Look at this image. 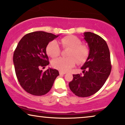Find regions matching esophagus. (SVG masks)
Instances as JSON below:
<instances>
[{
    "label": "esophagus",
    "instance_id": "34e87169",
    "mask_svg": "<svg viewBox=\"0 0 125 125\" xmlns=\"http://www.w3.org/2000/svg\"><path fill=\"white\" fill-rule=\"evenodd\" d=\"M66 74L65 72H61V71H60V72H59V74H60V75H64V74Z\"/></svg>",
    "mask_w": 125,
    "mask_h": 125
}]
</instances>
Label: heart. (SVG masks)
<instances>
[{"label": "heart", "instance_id": "obj_1", "mask_svg": "<svg viewBox=\"0 0 125 125\" xmlns=\"http://www.w3.org/2000/svg\"><path fill=\"white\" fill-rule=\"evenodd\" d=\"M59 42L63 48H70L67 53V58H58L53 60L52 64L55 69L67 72L76 63L85 62L89 55V49L87 45L81 44L82 42L75 36H66L59 40ZM47 53L52 58L58 56L61 52L59 44L53 40L50 42L47 47Z\"/></svg>", "mask_w": 125, "mask_h": 125}]
</instances>
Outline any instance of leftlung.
<instances>
[{
    "instance_id": "8db88e82",
    "label": "left lung",
    "mask_w": 125,
    "mask_h": 125,
    "mask_svg": "<svg viewBox=\"0 0 125 125\" xmlns=\"http://www.w3.org/2000/svg\"><path fill=\"white\" fill-rule=\"evenodd\" d=\"M84 39L89 48V55L81 69L83 74H73L69 88L78 97L96 94L103 86L111 71L110 53L107 42L94 33L85 32Z\"/></svg>"
}]
</instances>
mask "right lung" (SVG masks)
<instances>
[{"label": "right lung", "instance_id": "obj_1", "mask_svg": "<svg viewBox=\"0 0 125 125\" xmlns=\"http://www.w3.org/2000/svg\"><path fill=\"white\" fill-rule=\"evenodd\" d=\"M59 35L42 31L26 34L21 39L14 51L13 62L18 81L22 88L34 96L45 94L51 89L59 75L56 69L48 68L50 62L46 53L49 42Z\"/></svg>", "mask_w": 125, "mask_h": 125}]
</instances>
